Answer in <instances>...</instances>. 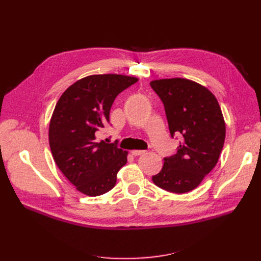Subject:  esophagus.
<instances>
[{
    "mask_svg": "<svg viewBox=\"0 0 261 261\" xmlns=\"http://www.w3.org/2000/svg\"><path fill=\"white\" fill-rule=\"evenodd\" d=\"M131 153H132L133 155H135V156H138V155H142V154H144V153H145V151H144V150H132Z\"/></svg>",
    "mask_w": 261,
    "mask_h": 261,
    "instance_id": "obj_1",
    "label": "esophagus"
}]
</instances>
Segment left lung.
Listing matches in <instances>:
<instances>
[{
    "label": "left lung",
    "instance_id": "8db88e82",
    "mask_svg": "<svg viewBox=\"0 0 261 261\" xmlns=\"http://www.w3.org/2000/svg\"><path fill=\"white\" fill-rule=\"evenodd\" d=\"M150 86L164 103L171 136H183L152 181L170 193H188L217 165L225 140L222 111L215 95L193 80L159 79Z\"/></svg>",
    "mask_w": 261,
    "mask_h": 261
}]
</instances>
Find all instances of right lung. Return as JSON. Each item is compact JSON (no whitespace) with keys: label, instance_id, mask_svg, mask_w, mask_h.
Masks as SVG:
<instances>
[{"label":"right lung","instance_id":"add662e5","mask_svg":"<svg viewBox=\"0 0 261 261\" xmlns=\"http://www.w3.org/2000/svg\"><path fill=\"white\" fill-rule=\"evenodd\" d=\"M139 79L126 75H91L77 80L53 112L48 141L55 163L80 193L100 196L116 184L128 152L98 139L110 122L116 96Z\"/></svg>","mask_w":261,"mask_h":261}]
</instances>
